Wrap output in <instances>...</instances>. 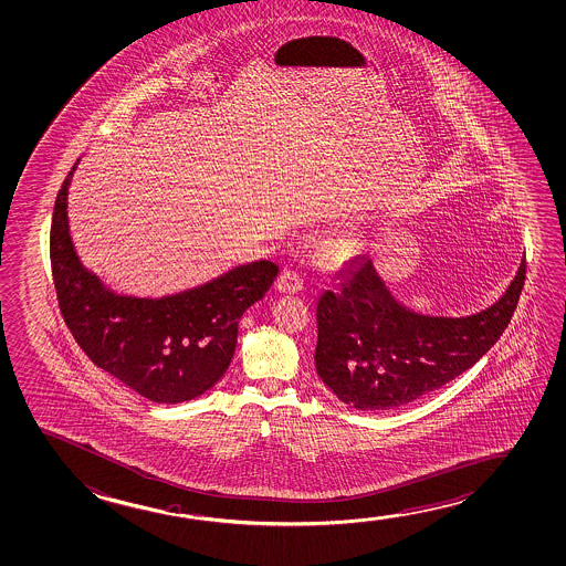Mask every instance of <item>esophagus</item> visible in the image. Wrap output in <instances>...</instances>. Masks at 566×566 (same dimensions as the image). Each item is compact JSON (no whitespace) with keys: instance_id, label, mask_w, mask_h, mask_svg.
<instances>
[{"instance_id":"obj_1","label":"esophagus","mask_w":566,"mask_h":566,"mask_svg":"<svg viewBox=\"0 0 566 566\" xmlns=\"http://www.w3.org/2000/svg\"><path fill=\"white\" fill-rule=\"evenodd\" d=\"M275 289L283 295H296V293L303 291V279L298 277V273H295V271H283L279 275Z\"/></svg>"}]
</instances>
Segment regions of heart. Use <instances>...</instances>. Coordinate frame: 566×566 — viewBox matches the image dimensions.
<instances>
[{
	"mask_svg": "<svg viewBox=\"0 0 566 566\" xmlns=\"http://www.w3.org/2000/svg\"><path fill=\"white\" fill-rule=\"evenodd\" d=\"M359 252V242L349 237H339L329 242L326 248V260L332 268H344Z\"/></svg>",
	"mask_w": 566,
	"mask_h": 566,
	"instance_id": "heart-1",
	"label": "heart"
}]
</instances>
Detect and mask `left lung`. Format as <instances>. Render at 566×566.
I'll return each instance as SVG.
<instances>
[{
  "label": "left lung",
  "instance_id": "obj_1",
  "mask_svg": "<svg viewBox=\"0 0 566 566\" xmlns=\"http://www.w3.org/2000/svg\"><path fill=\"white\" fill-rule=\"evenodd\" d=\"M525 281V258L506 293L481 313L436 316L400 303L371 253L347 265L338 291L316 306L314 365L322 382L361 412L410 405L471 369L512 321Z\"/></svg>",
  "mask_w": 566,
  "mask_h": 566
}]
</instances>
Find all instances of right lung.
<instances>
[{"instance_id": "right-lung-1", "label": "right lung", "mask_w": 566, "mask_h": 566, "mask_svg": "<svg viewBox=\"0 0 566 566\" xmlns=\"http://www.w3.org/2000/svg\"><path fill=\"white\" fill-rule=\"evenodd\" d=\"M60 187L51 227V263L60 313L77 346L99 369L158 405H179L211 390L237 349L238 322L258 303L277 265H237L174 295L117 293L87 270L70 237L69 189Z\"/></svg>"}]
</instances>
